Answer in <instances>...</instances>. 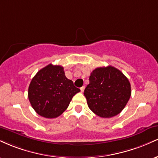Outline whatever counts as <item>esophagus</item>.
Wrapping results in <instances>:
<instances>
[{"instance_id":"esophagus-1","label":"esophagus","mask_w":158,"mask_h":158,"mask_svg":"<svg viewBox=\"0 0 158 158\" xmlns=\"http://www.w3.org/2000/svg\"><path fill=\"white\" fill-rule=\"evenodd\" d=\"M80 90H81V92L82 93L83 91H84V90H85V86H83V87H81V88H80Z\"/></svg>"}]
</instances>
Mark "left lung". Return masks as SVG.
Masks as SVG:
<instances>
[{
    "instance_id": "8db88e82",
    "label": "left lung",
    "mask_w": 158,
    "mask_h": 158,
    "mask_svg": "<svg viewBox=\"0 0 158 158\" xmlns=\"http://www.w3.org/2000/svg\"><path fill=\"white\" fill-rule=\"evenodd\" d=\"M85 89L87 105L96 115L111 118L119 114L131 96V85L123 73L113 66L97 68Z\"/></svg>"
}]
</instances>
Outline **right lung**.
<instances>
[{
    "instance_id": "right-lung-1",
    "label": "right lung",
    "mask_w": 158,
    "mask_h": 158,
    "mask_svg": "<svg viewBox=\"0 0 158 158\" xmlns=\"http://www.w3.org/2000/svg\"><path fill=\"white\" fill-rule=\"evenodd\" d=\"M79 91L65 77L63 67L49 64L31 79L28 97L38 115L54 118L67 109L72 98Z\"/></svg>"
}]
</instances>
